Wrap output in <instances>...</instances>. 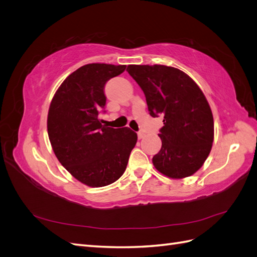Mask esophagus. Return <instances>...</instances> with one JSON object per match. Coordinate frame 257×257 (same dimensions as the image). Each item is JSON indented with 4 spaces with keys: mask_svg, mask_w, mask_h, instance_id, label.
<instances>
[{
    "mask_svg": "<svg viewBox=\"0 0 257 257\" xmlns=\"http://www.w3.org/2000/svg\"><path fill=\"white\" fill-rule=\"evenodd\" d=\"M137 136H138V139H142V138L145 137V133L141 131V132H138V133H137Z\"/></svg>",
    "mask_w": 257,
    "mask_h": 257,
    "instance_id": "obj_1",
    "label": "esophagus"
}]
</instances>
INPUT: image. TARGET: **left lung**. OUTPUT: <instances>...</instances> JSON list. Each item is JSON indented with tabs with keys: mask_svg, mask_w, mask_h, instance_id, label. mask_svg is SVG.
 I'll return each mask as SVG.
<instances>
[{
	"mask_svg": "<svg viewBox=\"0 0 257 257\" xmlns=\"http://www.w3.org/2000/svg\"><path fill=\"white\" fill-rule=\"evenodd\" d=\"M126 71L144 91L150 115L164 116L154 167L173 179L195 174L211 151L214 135L212 111L203 91L175 67L128 65Z\"/></svg>",
	"mask_w": 257,
	"mask_h": 257,
	"instance_id": "1",
	"label": "left lung"
}]
</instances>
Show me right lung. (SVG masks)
I'll list each match as a JSON object with an SVG mask.
<instances>
[{"label":"right lung","instance_id":"add662e5","mask_svg":"<svg viewBox=\"0 0 257 257\" xmlns=\"http://www.w3.org/2000/svg\"><path fill=\"white\" fill-rule=\"evenodd\" d=\"M126 65H83L62 82L48 111L47 130L59 162L81 183L100 188L125 172L137 134L128 127L103 125L98 112L106 105L104 88Z\"/></svg>","mask_w":257,"mask_h":257}]
</instances>
